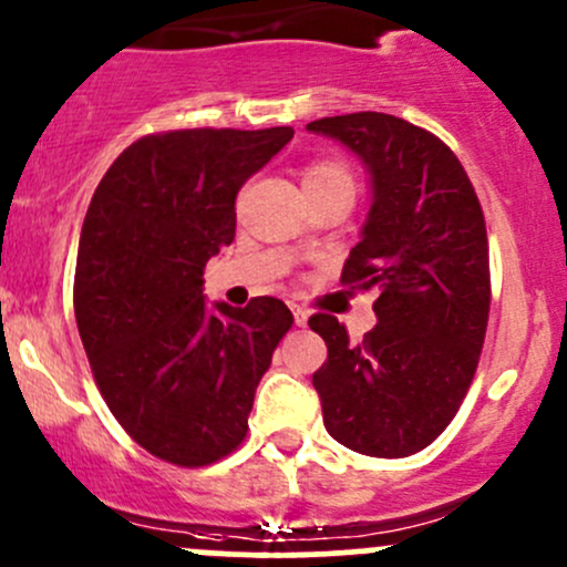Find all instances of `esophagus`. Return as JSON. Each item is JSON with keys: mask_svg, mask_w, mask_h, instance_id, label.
<instances>
[{"mask_svg": "<svg viewBox=\"0 0 567 567\" xmlns=\"http://www.w3.org/2000/svg\"><path fill=\"white\" fill-rule=\"evenodd\" d=\"M291 313H295V324L297 327H306L308 324V308L291 306Z\"/></svg>", "mask_w": 567, "mask_h": 567, "instance_id": "1", "label": "esophagus"}]
</instances>
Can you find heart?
<instances>
[{
    "mask_svg": "<svg viewBox=\"0 0 567 567\" xmlns=\"http://www.w3.org/2000/svg\"><path fill=\"white\" fill-rule=\"evenodd\" d=\"M306 186H343L354 192L349 169L338 162H313L306 169Z\"/></svg>",
    "mask_w": 567,
    "mask_h": 567,
    "instance_id": "b5f03b06",
    "label": "heart"
}]
</instances>
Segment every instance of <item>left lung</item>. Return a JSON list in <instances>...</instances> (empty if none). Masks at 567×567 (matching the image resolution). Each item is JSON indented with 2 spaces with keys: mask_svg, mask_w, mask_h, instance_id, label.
I'll return each mask as SVG.
<instances>
[{
  "mask_svg": "<svg viewBox=\"0 0 567 567\" xmlns=\"http://www.w3.org/2000/svg\"><path fill=\"white\" fill-rule=\"evenodd\" d=\"M368 164L373 205L340 284L379 291V324L362 340L330 313L310 316L327 343L313 373L324 427L368 456L427 449L460 411L489 321V243L465 167L432 132L398 115L319 118Z\"/></svg>",
  "mask_w": 567,
  "mask_h": 567,
  "instance_id": "left-lung-1",
  "label": "left lung"
}]
</instances>
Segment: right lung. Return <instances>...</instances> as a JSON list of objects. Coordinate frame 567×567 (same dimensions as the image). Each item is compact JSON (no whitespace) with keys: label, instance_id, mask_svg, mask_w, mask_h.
<instances>
[{"label":"right lung","instance_id":"right-lung-1","mask_svg":"<svg viewBox=\"0 0 567 567\" xmlns=\"http://www.w3.org/2000/svg\"><path fill=\"white\" fill-rule=\"evenodd\" d=\"M272 130L140 137L91 197L75 265L78 332L126 435L181 467L233 454L261 375L295 324L276 297L208 306L203 272L235 240V197L289 140Z\"/></svg>","mask_w":567,"mask_h":567}]
</instances>
